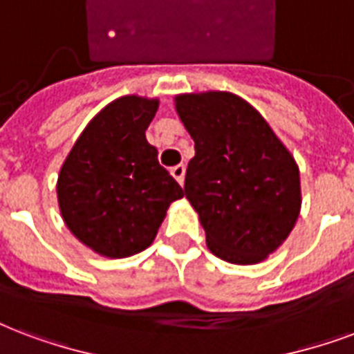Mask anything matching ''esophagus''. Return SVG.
<instances>
[{
  "label": "esophagus",
  "instance_id": "obj_1",
  "mask_svg": "<svg viewBox=\"0 0 354 354\" xmlns=\"http://www.w3.org/2000/svg\"><path fill=\"white\" fill-rule=\"evenodd\" d=\"M171 174L176 178L178 183H183V176H185V165H176L171 169Z\"/></svg>",
  "mask_w": 354,
  "mask_h": 354
}]
</instances>
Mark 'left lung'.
Wrapping results in <instances>:
<instances>
[{
	"label": "left lung",
	"instance_id": "1",
	"mask_svg": "<svg viewBox=\"0 0 354 354\" xmlns=\"http://www.w3.org/2000/svg\"><path fill=\"white\" fill-rule=\"evenodd\" d=\"M176 111L195 141L183 191L207 249L237 266L266 260L301 212L295 159L266 118L236 94H180Z\"/></svg>",
	"mask_w": 354,
	"mask_h": 354
}]
</instances>
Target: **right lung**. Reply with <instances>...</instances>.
<instances>
[{
	"mask_svg": "<svg viewBox=\"0 0 354 354\" xmlns=\"http://www.w3.org/2000/svg\"><path fill=\"white\" fill-rule=\"evenodd\" d=\"M158 100L122 96L83 129L57 180L59 209L70 232L94 252L128 258L150 247L183 189L147 141Z\"/></svg>",
	"mask_w": 354,
	"mask_h": 354,
	"instance_id": "obj_1",
	"label": "right lung"
}]
</instances>
